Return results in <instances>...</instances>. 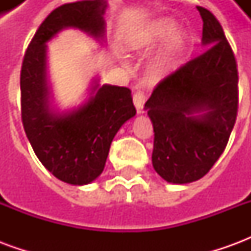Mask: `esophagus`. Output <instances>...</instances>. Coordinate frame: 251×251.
<instances>
[{"label": "esophagus", "mask_w": 251, "mask_h": 251, "mask_svg": "<svg viewBox=\"0 0 251 251\" xmlns=\"http://www.w3.org/2000/svg\"><path fill=\"white\" fill-rule=\"evenodd\" d=\"M133 102H134V106H136V110L138 114H141L142 110H144V104H145V94L142 91H137L133 95Z\"/></svg>", "instance_id": "34e87169"}]
</instances>
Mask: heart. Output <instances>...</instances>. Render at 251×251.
Here are the masks:
<instances>
[{"instance_id": "b5f03b06", "label": "heart", "mask_w": 251, "mask_h": 251, "mask_svg": "<svg viewBox=\"0 0 251 251\" xmlns=\"http://www.w3.org/2000/svg\"><path fill=\"white\" fill-rule=\"evenodd\" d=\"M175 23L169 19H160L154 21L144 35L137 37L131 41V46L136 48L141 47H151L157 44L158 41L164 40L167 36L174 30ZM187 46V35L181 30L175 32L174 35L169 37L168 43L165 44L163 51L154 57V60L151 64V75L156 79H163L177 67L179 59Z\"/></svg>"}]
</instances>
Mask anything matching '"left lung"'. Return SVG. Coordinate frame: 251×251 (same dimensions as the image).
I'll return each mask as SVG.
<instances>
[{
  "instance_id": "left-lung-1",
  "label": "left lung",
  "mask_w": 251,
  "mask_h": 251,
  "mask_svg": "<svg viewBox=\"0 0 251 251\" xmlns=\"http://www.w3.org/2000/svg\"><path fill=\"white\" fill-rule=\"evenodd\" d=\"M203 20L200 56L165 77L145 110L153 124V168L165 181L201 179L221 157L237 120L238 70L222 25L198 6Z\"/></svg>"
}]
</instances>
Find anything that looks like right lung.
<instances>
[{"mask_svg":"<svg viewBox=\"0 0 251 251\" xmlns=\"http://www.w3.org/2000/svg\"><path fill=\"white\" fill-rule=\"evenodd\" d=\"M106 0L66 3L50 13L30 41L21 67V118L36 156L55 177L72 185L90 184L102 174L113 138L136 115L127 87L99 84L77 107L53 106L47 72V43L67 28L103 40Z\"/></svg>","mask_w":251,"mask_h":251,"instance_id":"obj_1","label":"right lung"}]
</instances>
